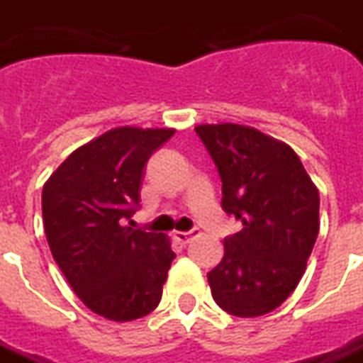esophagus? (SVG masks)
Listing matches in <instances>:
<instances>
[{
  "label": "esophagus",
  "instance_id": "34e87169",
  "mask_svg": "<svg viewBox=\"0 0 363 363\" xmlns=\"http://www.w3.org/2000/svg\"><path fill=\"white\" fill-rule=\"evenodd\" d=\"M177 241L181 245H189L192 243L196 237H200V229H192V231H181V233H174Z\"/></svg>",
  "mask_w": 363,
  "mask_h": 363
}]
</instances>
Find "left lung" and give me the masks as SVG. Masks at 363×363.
<instances>
[{
	"label": "left lung",
	"mask_w": 363,
	"mask_h": 363,
	"mask_svg": "<svg viewBox=\"0 0 363 363\" xmlns=\"http://www.w3.org/2000/svg\"><path fill=\"white\" fill-rule=\"evenodd\" d=\"M221 179V208L243 223L208 272L212 297L235 317H260L296 289L319 235V190L286 143L239 124L196 126Z\"/></svg>",
	"instance_id": "left-lung-1"
}]
</instances>
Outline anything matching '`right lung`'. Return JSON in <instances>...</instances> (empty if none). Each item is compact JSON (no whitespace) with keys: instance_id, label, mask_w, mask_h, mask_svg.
Instances as JSON below:
<instances>
[{"instance_id":"1","label":"right lung","mask_w":363,"mask_h":363,"mask_svg":"<svg viewBox=\"0 0 363 363\" xmlns=\"http://www.w3.org/2000/svg\"><path fill=\"white\" fill-rule=\"evenodd\" d=\"M174 130L114 128L85 143L43 189V220L54 260L96 315L134 320L161 301L174 252L161 233L134 229L143 167Z\"/></svg>"}]
</instances>
